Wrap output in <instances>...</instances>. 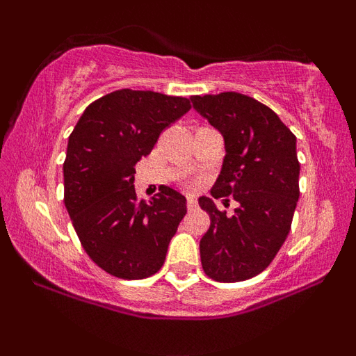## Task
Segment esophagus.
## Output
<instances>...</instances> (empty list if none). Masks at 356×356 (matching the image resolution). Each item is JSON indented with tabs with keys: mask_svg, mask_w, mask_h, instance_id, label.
<instances>
[{
	"mask_svg": "<svg viewBox=\"0 0 356 356\" xmlns=\"http://www.w3.org/2000/svg\"><path fill=\"white\" fill-rule=\"evenodd\" d=\"M197 207V201H195L194 195H187V209L194 211Z\"/></svg>",
	"mask_w": 356,
	"mask_h": 356,
	"instance_id": "obj_1",
	"label": "esophagus"
}]
</instances>
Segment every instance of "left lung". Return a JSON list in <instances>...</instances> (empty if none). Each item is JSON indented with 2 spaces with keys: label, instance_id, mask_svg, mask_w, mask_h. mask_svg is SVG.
I'll use <instances>...</instances> for the list:
<instances>
[{
  "label": "left lung",
  "instance_id": "left-lung-1",
  "mask_svg": "<svg viewBox=\"0 0 356 356\" xmlns=\"http://www.w3.org/2000/svg\"><path fill=\"white\" fill-rule=\"evenodd\" d=\"M194 108L222 134V169L211 197L238 202L231 216L199 197L211 218L201 263L211 280L238 283L263 273L291 229L300 199L296 137L264 104L238 92L191 97Z\"/></svg>",
  "mask_w": 356,
  "mask_h": 356
}]
</instances>
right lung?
<instances>
[{"label":"right lung","instance_id":"obj_1","mask_svg":"<svg viewBox=\"0 0 356 356\" xmlns=\"http://www.w3.org/2000/svg\"><path fill=\"white\" fill-rule=\"evenodd\" d=\"M189 110L184 97L115 90L92 102L68 137L65 207L85 252L108 275L144 280L164 264L186 197L164 186L152 201L138 199L134 167Z\"/></svg>","mask_w":356,"mask_h":356}]
</instances>
